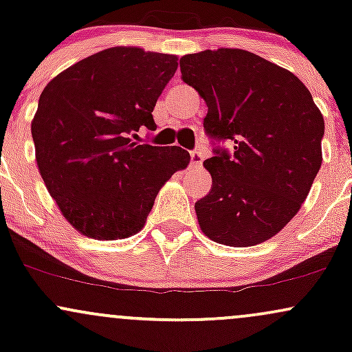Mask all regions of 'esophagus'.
<instances>
[{
  "mask_svg": "<svg viewBox=\"0 0 352 352\" xmlns=\"http://www.w3.org/2000/svg\"><path fill=\"white\" fill-rule=\"evenodd\" d=\"M201 162H204V153L201 152H192L190 153V165L193 168L201 167Z\"/></svg>",
  "mask_w": 352,
  "mask_h": 352,
  "instance_id": "34e87169",
  "label": "esophagus"
}]
</instances>
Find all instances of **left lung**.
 Masks as SVG:
<instances>
[{"label": "left lung", "instance_id": "left-lung-1", "mask_svg": "<svg viewBox=\"0 0 352 352\" xmlns=\"http://www.w3.org/2000/svg\"><path fill=\"white\" fill-rule=\"evenodd\" d=\"M180 71L207 104L205 131L233 144V155L204 162L212 190L195 204L200 230L227 246L263 243L300 212L321 168V111L293 72L245 50L185 54Z\"/></svg>", "mask_w": 352, "mask_h": 352}]
</instances>
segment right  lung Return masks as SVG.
Here are the masks:
<instances>
[{
  "mask_svg": "<svg viewBox=\"0 0 352 352\" xmlns=\"http://www.w3.org/2000/svg\"><path fill=\"white\" fill-rule=\"evenodd\" d=\"M175 54L116 46L59 72L31 120L36 164L63 217L80 235L124 240L144 228L157 193L190 164L184 148L137 145L179 66Z\"/></svg>",
  "mask_w": 352,
  "mask_h": 352,
  "instance_id": "obj_1",
  "label": "right lung"
}]
</instances>
